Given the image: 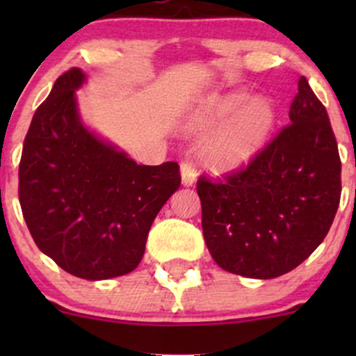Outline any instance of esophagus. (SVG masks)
<instances>
[{
    "instance_id": "obj_1",
    "label": "esophagus",
    "mask_w": 356,
    "mask_h": 356,
    "mask_svg": "<svg viewBox=\"0 0 356 356\" xmlns=\"http://www.w3.org/2000/svg\"><path fill=\"white\" fill-rule=\"evenodd\" d=\"M181 175H182V184L184 186H193L196 181V167L193 161L182 160L181 161Z\"/></svg>"
}]
</instances>
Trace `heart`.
Segmentation results:
<instances>
[{
  "mask_svg": "<svg viewBox=\"0 0 356 356\" xmlns=\"http://www.w3.org/2000/svg\"><path fill=\"white\" fill-rule=\"evenodd\" d=\"M245 99L243 95H229L213 99L195 115L193 124L196 127L217 124L238 110ZM272 122H274V111L267 99H251L208 143V160L217 165H238L248 160L264 145Z\"/></svg>",
  "mask_w": 356,
  "mask_h": 356,
  "instance_id": "heart-1",
  "label": "heart"
}]
</instances>
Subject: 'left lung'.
<instances>
[{"label":"left lung","mask_w":356,"mask_h":356,"mask_svg":"<svg viewBox=\"0 0 356 356\" xmlns=\"http://www.w3.org/2000/svg\"><path fill=\"white\" fill-rule=\"evenodd\" d=\"M289 120L246 167L198 179L204 243L231 274H288L331 229L341 198L339 152L327 110L305 77Z\"/></svg>","instance_id":"left-lung-1"}]
</instances>
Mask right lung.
Masks as SVG:
<instances>
[{"instance_id": "1", "label": "right lung", "mask_w": 356, "mask_h": 356, "mask_svg": "<svg viewBox=\"0 0 356 356\" xmlns=\"http://www.w3.org/2000/svg\"><path fill=\"white\" fill-rule=\"evenodd\" d=\"M86 75L70 68L32 117L19 167V200L39 250L88 281L134 270L149 227L181 186L175 161L138 165L92 134L77 111Z\"/></svg>"}]
</instances>
